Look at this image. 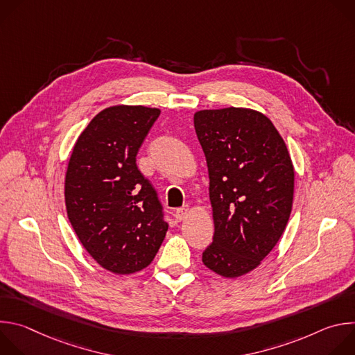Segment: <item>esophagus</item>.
Instances as JSON below:
<instances>
[{"label": "esophagus", "instance_id": "34e87169", "mask_svg": "<svg viewBox=\"0 0 355 355\" xmlns=\"http://www.w3.org/2000/svg\"><path fill=\"white\" fill-rule=\"evenodd\" d=\"M188 215H189V208H188V207L178 208V209L175 211V214H174V216H175L177 222H182Z\"/></svg>", "mask_w": 355, "mask_h": 355}]
</instances>
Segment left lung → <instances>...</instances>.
I'll use <instances>...</instances> for the list:
<instances>
[{
	"instance_id": "1",
	"label": "left lung",
	"mask_w": 355,
	"mask_h": 355,
	"mask_svg": "<svg viewBox=\"0 0 355 355\" xmlns=\"http://www.w3.org/2000/svg\"><path fill=\"white\" fill-rule=\"evenodd\" d=\"M193 125L207 159L215 225L202 263L237 278L261 264L286 227L293 164L274 123L256 110H202Z\"/></svg>"
}]
</instances>
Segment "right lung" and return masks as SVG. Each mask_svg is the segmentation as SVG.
Segmentation results:
<instances>
[{"label": "right lung", "instance_id": "1", "mask_svg": "<svg viewBox=\"0 0 355 355\" xmlns=\"http://www.w3.org/2000/svg\"><path fill=\"white\" fill-rule=\"evenodd\" d=\"M159 108L114 105L96 114L74 143L64 178L69 220L88 254L128 275L155 260L168 225L136 155Z\"/></svg>", "mask_w": 355, "mask_h": 355}]
</instances>
